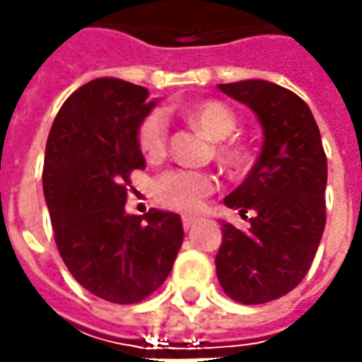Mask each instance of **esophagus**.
Segmentation results:
<instances>
[{
	"instance_id": "1",
	"label": "esophagus",
	"mask_w": 362,
	"mask_h": 362,
	"mask_svg": "<svg viewBox=\"0 0 362 362\" xmlns=\"http://www.w3.org/2000/svg\"><path fill=\"white\" fill-rule=\"evenodd\" d=\"M195 223H197V217L195 216H183V228L185 230H191Z\"/></svg>"
}]
</instances>
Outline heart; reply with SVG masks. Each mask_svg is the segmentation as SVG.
Masks as SVG:
<instances>
[{"label": "heart", "mask_w": 362, "mask_h": 362, "mask_svg": "<svg viewBox=\"0 0 362 362\" xmlns=\"http://www.w3.org/2000/svg\"><path fill=\"white\" fill-rule=\"evenodd\" d=\"M189 119L193 120L209 139L223 141L238 127V119L230 106L217 100H203L189 108ZM167 134H169V120L163 110H151L141 120L136 131V143L146 159H159L167 151ZM221 159L230 165H240L245 160V151L240 146H221ZM216 177L205 171H191V169H177L160 175L155 183L157 197L165 205L175 209L195 211L202 207L203 199L214 193Z\"/></svg>", "instance_id": "obj_1"}]
</instances>
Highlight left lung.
<instances>
[{"label": "left lung", "instance_id": "obj_1", "mask_svg": "<svg viewBox=\"0 0 362 362\" xmlns=\"http://www.w3.org/2000/svg\"><path fill=\"white\" fill-rule=\"evenodd\" d=\"M259 120L262 151L252 171L223 203L245 216L250 230L221 221L216 256L223 292L242 304L288 294L310 270L327 223V155L308 105L268 80L217 84Z\"/></svg>", "mask_w": 362, "mask_h": 362}]
</instances>
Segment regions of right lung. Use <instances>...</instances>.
<instances>
[{"label":"right lung","mask_w":362,"mask_h":362,"mask_svg":"<svg viewBox=\"0 0 362 362\" xmlns=\"http://www.w3.org/2000/svg\"><path fill=\"white\" fill-rule=\"evenodd\" d=\"M155 105L143 86L96 78L70 94L46 143L42 183L58 252L78 284L115 304L153 294L183 243L173 211L124 209L129 175L145 169L136 131Z\"/></svg>","instance_id":"right-lung-1"}]
</instances>
